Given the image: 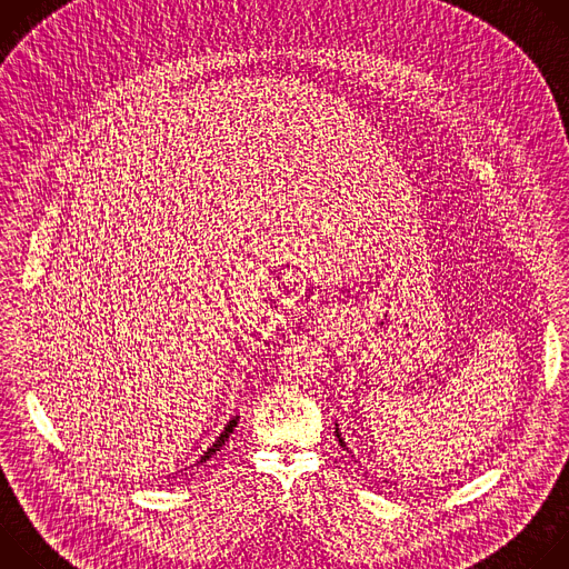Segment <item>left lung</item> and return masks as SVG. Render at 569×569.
<instances>
[{
  "label": "left lung",
  "mask_w": 569,
  "mask_h": 569,
  "mask_svg": "<svg viewBox=\"0 0 569 569\" xmlns=\"http://www.w3.org/2000/svg\"><path fill=\"white\" fill-rule=\"evenodd\" d=\"M336 437H338V441H340V446L345 448V450H349L347 448V441H345V437H342V432H340V428H338V423H336Z\"/></svg>",
  "instance_id": "1"
}]
</instances>
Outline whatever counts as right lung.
I'll return each instance as SVG.
<instances>
[{
	"label": "right lung",
	"instance_id": "right-lung-1",
	"mask_svg": "<svg viewBox=\"0 0 569 569\" xmlns=\"http://www.w3.org/2000/svg\"><path fill=\"white\" fill-rule=\"evenodd\" d=\"M238 419H240V417H238V415H236V417H231V419H229V423H227V426H224V428H222V432H220V435H218V437H216V441H213V443H211V446H209V448H207V450H204V452H202V455H200V459H198V461H196V463H191V466H187V468H182V470H178V472H184V470H189V468H193V466H198V463H202V461H207V459H209V457H211V455H216V452H218V450H220V448H222V446H224V441H227V439H229V435H231V432H233V428H236V426H238ZM184 475H187V472H184ZM169 477H171V475H169Z\"/></svg>",
	"mask_w": 569,
	"mask_h": 569
}]
</instances>
